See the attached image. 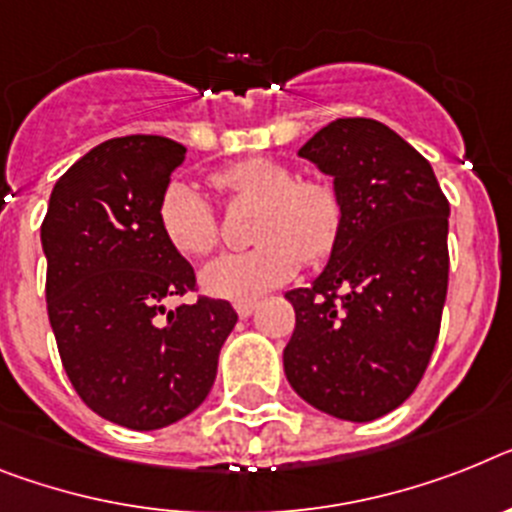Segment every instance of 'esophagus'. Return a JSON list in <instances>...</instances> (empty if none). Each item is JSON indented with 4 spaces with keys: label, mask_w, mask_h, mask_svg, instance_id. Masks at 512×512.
Listing matches in <instances>:
<instances>
[{
    "label": "esophagus",
    "mask_w": 512,
    "mask_h": 512,
    "mask_svg": "<svg viewBox=\"0 0 512 512\" xmlns=\"http://www.w3.org/2000/svg\"><path fill=\"white\" fill-rule=\"evenodd\" d=\"M255 307H257V302H252V299H247V302H236L234 304L236 315H239V317H249V315H252V312H255Z\"/></svg>",
    "instance_id": "esophagus-1"
}]
</instances>
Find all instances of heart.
Returning <instances> with one entry per match:
<instances>
[{
  "label": "heart",
  "instance_id": "heart-1",
  "mask_svg": "<svg viewBox=\"0 0 512 512\" xmlns=\"http://www.w3.org/2000/svg\"><path fill=\"white\" fill-rule=\"evenodd\" d=\"M213 184L236 203L260 205L252 231L260 244L210 260L200 273L205 294L231 302L257 299L291 281L302 260L320 265L336 252L343 200L325 179H302L286 163L257 156L218 171ZM158 223L166 242L184 257L208 255L221 239L216 210L192 184L166 187L158 203Z\"/></svg>",
  "mask_w": 512,
  "mask_h": 512
}]
</instances>
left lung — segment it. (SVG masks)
Listing matches in <instances>:
<instances>
[{
  "label": "left lung",
  "instance_id": "obj_1",
  "mask_svg": "<svg viewBox=\"0 0 512 512\" xmlns=\"http://www.w3.org/2000/svg\"><path fill=\"white\" fill-rule=\"evenodd\" d=\"M333 176L343 231L296 312L283 372L346 422L398 409L422 380L448 296V197L427 158L382 122L336 119L299 148Z\"/></svg>",
  "mask_w": 512,
  "mask_h": 512
}]
</instances>
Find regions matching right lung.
<instances>
[{"label": "right lung", "mask_w": 512, "mask_h": 512, "mask_svg": "<svg viewBox=\"0 0 512 512\" xmlns=\"http://www.w3.org/2000/svg\"><path fill=\"white\" fill-rule=\"evenodd\" d=\"M184 156L169 137L106 140L59 176L41 223L46 309L64 372L88 409L140 432L205 401L236 325L223 299L163 307L195 291V270L158 223Z\"/></svg>", "instance_id": "add662e5"}]
</instances>
